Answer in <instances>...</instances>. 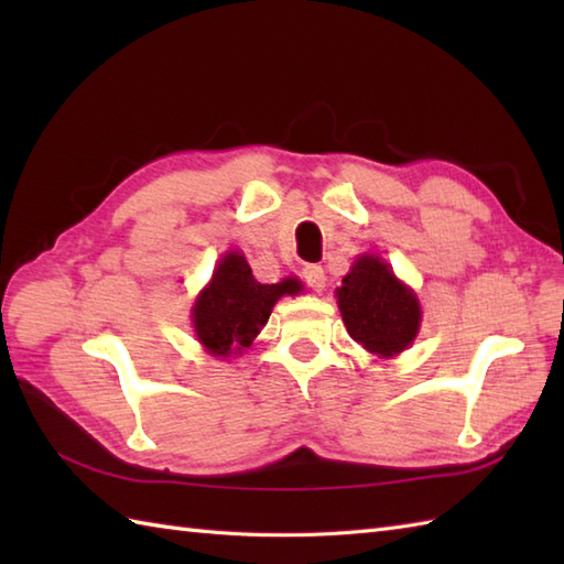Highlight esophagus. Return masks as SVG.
I'll return each instance as SVG.
<instances>
[{"instance_id":"1","label":"esophagus","mask_w":564,"mask_h":564,"mask_svg":"<svg viewBox=\"0 0 564 564\" xmlns=\"http://www.w3.org/2000/svg\"><path fill=\"white\" fill-rule=\"evenodd\" d=\"M303 281L310 285L313 291H325V269L317 267V263H307V267L303 269Z\"/></svg>"}]
</instances>
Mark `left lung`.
Wrapping results in <instances>:
<instances>
[{"label":"left lung","mask_w":564,"mask_h":564,"mask_svg":"<svg viewBox=\"0 0 564 564\" xmlns=\"http://www.w3.org/2000/svg\"><path fill=\"white\" fill-rule=\"evenodd\" d=\"M344 325L366 351L394 356L410 346L419 332L416 295L394 279L392 269L378 257L364 254L337 291Z\"/></svg>","instance_id":"obj_1"}]
</instances>
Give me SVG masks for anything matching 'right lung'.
<instances>
[{
  "label": "right lung",
  "mask_w": 564,
  "mask_h": 564,
  "mask_svg": "<svg viewBox=\"0 0 564 564\" xmlns=\"http://www.w3.org/2000/svg\"><path fill=\"white\" fill-rule=\"evenodd\" d=\"M295 279L263 285L251 275L242 254H227L213 273V281L194 305L198 341L215 356L242 351L267 325L271 307L281 295L301 293Z\"/></svg>",
  "instance_id": "add662e5"
}]
</instances>
